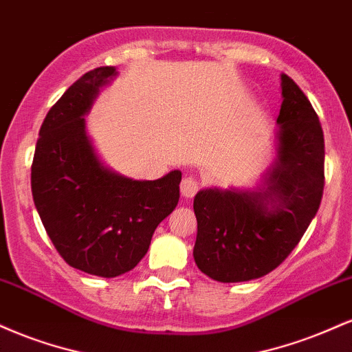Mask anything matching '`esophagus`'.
Listing matches in <instances>:
<instances>
[{"mask_svg":"<svg viewBox=\"0 0 352 352\" xmlns=\"http://www.w3.org/2000/svg\"><path fill=\"white\" fill-rule=\"evenodd\" d=\"M200 188V182L195 179V177H185L180 184V192L185 199H192Z\"/></svg>","mask_w":352,"mask_h":352,"instance_id":"1","label":"esophagus"}]
</instances>
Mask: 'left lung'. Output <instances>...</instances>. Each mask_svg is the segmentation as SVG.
I'll return each instance as SVG.
<instances>
[{
  "instance_id": "left-lung-1",
  "label": "left lung",
  "mask_w": 352,
  "mask_h": 352,
  "mask_svg": "<svg viewBox=\"0 0 352 352\" xmlns=\"http://www.w3.org/2000/svg\"><path fill=\"white\" fill-rule=\"evenodd\" d=\"M278 160L258 192L200 190L193 200V258L221 283L261 278L293 252L316 215L324 190V135L305 92L281 76Z\"/></svg>"
}]
</instances>
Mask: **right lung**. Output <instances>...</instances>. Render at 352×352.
<instances>
[{"label":"right lung","instance_id":"right-lung-1","mask_svg":"<svg viewBox=\"0 0 352 352\" xmlns=\"http://www.w3.org/2000/svg\"><path fill=\"white\" fill-rule=\"evenodd\" d=\"M114 66L86 72L50 109L39 129L31 190L52 245L67 265L102 278L131 272L157 225L179 204L182 172L132 180L107 170L86 135L82 116Z\"/></svg>","mask_w":352,"mask_h":352}]
</instances>
